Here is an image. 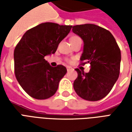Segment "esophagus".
Listing matches in <instances>:
<instances>
[{"label": "esophagus", "instance_id": "34e87169", "mask_svg": "<svg viewBox=\"0 0 132 132\" xmlns=\"http://www.w3.org/2000/svg\"><path fill=\"white\" fill-rule=\"evenodd\" d=\"M66 69H67V71H70V70H71L72 67H71V66H66Z\"/></svg>", "mask_w": 132, "mask_h": 132}]
</instances>
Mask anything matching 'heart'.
<instances>
[{
    "label": "heart",
    "instance_id": "b5f03b06",
    "mask_svg": "<svg viewBox=\"0 0 132 132\" xmlns=\"http://www.w3.org/2000/svg\"><path fill=\"white\" fill-rule=\"evenodd\" d=\"M72 38H78V37H72ZM71 38V39H72Z\"/></svg>",
    "mask_w": 132,
    "mask_h": 132
}]
</instances>
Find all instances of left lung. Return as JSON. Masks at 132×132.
Masks as SVG:
<instances>
[{"mask_svg":"<svg viewBox=\"0 0 132 132\" xmlns=\"http://www.w3.org/2000/svg\"><path fill=\"white\" fill-rule=\"evenodd\" d=\"M72 31L83 41L82 64H90L88 73L75 69L78 77L73 88L83 99L100 100L110 92L119 78L120 49L110 32L96 24L75 25Z\"/></svg>","mask_w":132,"mask_h":132,"instance_id":"8db88e82","label":"left lung"}]
</instances>
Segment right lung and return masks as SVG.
<instances>
[{
  "label": "right lung",
  "instance_id": "add662e5",
  "mask_svg": "<svg viewBox=\"0 0 132 132\" xmlns=\"http://www.w3.org/2000/svg\"><path fill=\"white\" fill-rule=\"evenodd\" d=\"M71 27L53 22L42 23L27 30L15 46V77L33 98L47 99L57 90L59 81L67 72L66 68L62 65L52 67L44 57L54 54Z\"/></svg>",
  "mask_w": 132,
  "mask_h": 132
}]
</instances>
